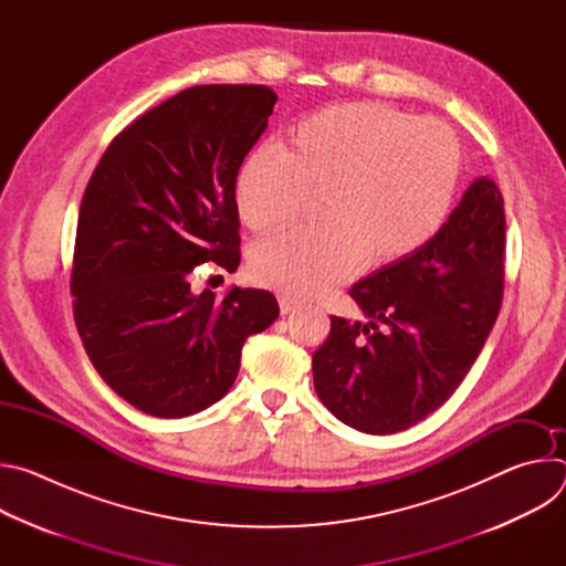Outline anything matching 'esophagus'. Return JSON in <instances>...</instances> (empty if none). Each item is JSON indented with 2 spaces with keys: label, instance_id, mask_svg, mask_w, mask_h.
Masks as SVG:
<instances>
[{
  "label": "esophagus",
  "instance_id": "1",
  "mask_svg": "<svg viewBox=\"0 0 566 566\" xmlns=\"http://www.w3.org/2000/svg\"><path fill=\"white\" fill-rule=\"evenodd\" d=\"M280 311H282V315H286V313H291L300 302L295 300V297H291V295H280Z\"/></svg>",
  "mask_w": 566,
  "mask_h": 566
}]
</instances>
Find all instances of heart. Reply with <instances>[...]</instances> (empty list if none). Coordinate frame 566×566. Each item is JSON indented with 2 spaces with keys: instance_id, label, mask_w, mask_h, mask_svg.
Masks as SVG:
<instances>
[{
  "instance_id": "1",
  "label": "heart",
  "mask_w": 566,
  "mask_h": 566,
  "mask_svg": "<svg viewBox=\"0 0 566 566\" xmlns=\"http://www.w3.org/2000/svg\"><path fill=\"white\" fill-rule=\"evenodd\" d=\"M459 168V143L439 120L371 101L313 112L277 151H253L237 172L234 208L255 232L291 223L315 195L313 226L255 247V282L308 297L360 262L385 269L415 255L443 226Z\"/></svg>"
}]
</instances>
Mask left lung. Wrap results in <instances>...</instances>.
I'll list each match as a JSON object with an SVG mask.
<instances>
[{
    "mask_svg": "<svg viewBox=\"0 0 566 566\" xmlns=\"http://www.w3.org/2000/svg\"><path fill=\"white\" fill-rule=\"evenodd\" d=\"M504 199L479 177L415 255L349 289L367 322L332 315L313 354L315 394L367 434L423 421L454 394L486 343L504 293Z\"/></svg>",
    "mask_w": 566,
    "mask_h": 566,
    "instance_id": "1",
    "label": "left lung"
}]
</instances>
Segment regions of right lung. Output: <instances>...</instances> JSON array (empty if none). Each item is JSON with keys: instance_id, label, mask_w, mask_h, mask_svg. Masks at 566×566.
Instances as JSON below:
<instances>
[{"instance_id": "right-lung-1", "label": "right lung", "mask_w": 566, "mask_h": 566, "mask_svg": "<svg viewBox=\"0 0 566 566\" xmlns=\"http://www.w3.org/2000/svg\"><path fill=\"white\" fill-rule=\"evenodd\" d=\"M264 85H199L145 112L103 154L80 203L71 293L101 378L158 419L197 415L232 387L273 293H195L190 275L239 266L234 179L269 125Z\"/></svg>"}]
</instances>
